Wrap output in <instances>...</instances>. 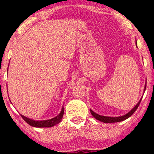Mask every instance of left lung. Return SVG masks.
I'll list each match as a JSON object with an SVG mask.
<instances>
[{
	"label": "left lung",
	"mask_w": 154,
	"mask_h": 154,
	"mask_svg": "<svg viewBox=\"0 0 154 154\" xmlns=\"http://www.w3.org/2000/svg\"><path fill=\"white\" fill-rule=\"evenodd\" d=\"M135 43H136V46L137 47V41L135 42ZM146 84H145V86H144V92H145V90H146ZM142 99V97L140 99V101H139V102L135 105V106H134V108H132L131 110L129 111V112L127 113L126 114L123 115V116H116V117L104 116L100 115V114H98V113L94 112L92 109H90V113H91V114L93 116V117L95 118L97 120H98V121H100L101 122H103V123H117V122H121V121H125V120L128 119V118L130 117L132 114H133L134 111H135L137 110V109L138 108V106L140 104Z\"/></svg>",
	"instance_id": "1"
}]
</instances>
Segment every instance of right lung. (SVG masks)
I'll return each mask as SVG.
<instances>
[{"instance_id":"1","label":"right lung","mask_w":154,"mask_h":154,"mask_svg":"<svg viewBox=\"0 0 154 154\" xmlns=\"http://www.w3.org/2000/svg\"><path fill=\"white\" fill-rule=\"evenodd\" d=\"M63 115H64V107L62 108V111H60V113L57 116L54 117L53 119H49V120H45V121H34V120L29 119L24 116L21 114V116L22 117V119L26 122L29 125H30L33 127L35 128H50L52 126L57 125L60 122L62 121Z\"/></svg>"}]
</instances>
